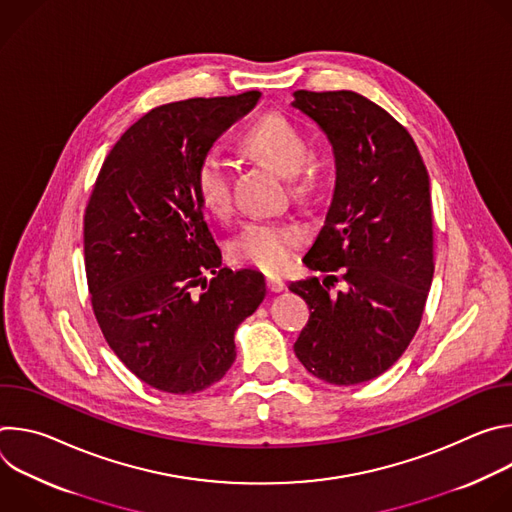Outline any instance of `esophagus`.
Masks as SVG:
<instances>
[{"label":"esophagus","mask_w":512,"mask_h":512,"mask_svg":"<svg viewBox=\"0 0 512 512\" xmlns=\"http://www.w3.org/2000/svg\"><path fill=\"white\" fill-rule=\"evenodd\" d=\"M283 287H285V281L281 277H277V275L267 277V289L273 291V294H277V291H281Z\"/></svg>","instance_id":"34e87169"}]
</instances>
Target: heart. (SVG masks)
<instances>
[{
  "label": "heart",
  "mask_w": 512,
  "mask_h": 512,
  "mask_svg": "<svg viewBox=\"0 0 512 512\" xmlns=\"http://www.w3.org/2000/svg\"><path fill=\"white\" fill-rule=\"evenodd\" d=\"M243 150L263 160L283 176H291V192L304 196L312 190L316 168L308 158V141L302 129L281 113L259 117L241 137ZM194 188L204 208L223 216L231 208V170L218 154L200 158L194 170ZM302 241L296 227L275 223H249L233 241L231 253L237 261L263 271L283 269Z\"/></svg>",
  "instance_id": "heart-1"
}]
</instances>
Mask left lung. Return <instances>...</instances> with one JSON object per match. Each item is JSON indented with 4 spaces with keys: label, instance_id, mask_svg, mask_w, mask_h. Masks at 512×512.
<instances>
[{
    "label": "left lung",
    "instance_id": "1",
    "mask_svg": "<svg viewBox=\"0 0 512 512\" xmlns=\"http://www.w3.org/2000/svg\"><path fill=\"white\" fill-rule=\"evenodd\" d=\"M291 105L326 133L336 164L326 223L304 257L330 275L289 283L310 306L294 350L314 377L358 385L389 371L421 324L433 279L429 176L409 131L367 97L296 91ZM336 280L345 289L330 295Z\"/></svg>",
    "mask_w": 512,
    "mask_h": 512
}]
</instances>
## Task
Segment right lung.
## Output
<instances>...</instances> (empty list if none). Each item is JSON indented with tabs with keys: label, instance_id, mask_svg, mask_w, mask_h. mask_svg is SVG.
<instances>
[{
	"label": "right lung",
	"instance_id": "right-lung-1",
	"mask_svg": "<svg viewBox=\"0 0 512 512\" xmlns=\"http://www.w3.org/2000/svg\"><path fill=\"white\" fill-rule=\"evenodd\" d=\"M259 97H200L145 113L113 145L85 210L101 332L137 379L164 393L221 381L237 356L235 330L265 298L259 271L221 267L194 188L200 158Z\"/></svg>",
	"mask_w": 512,
	"mask_h": 512
}]
</instances>
